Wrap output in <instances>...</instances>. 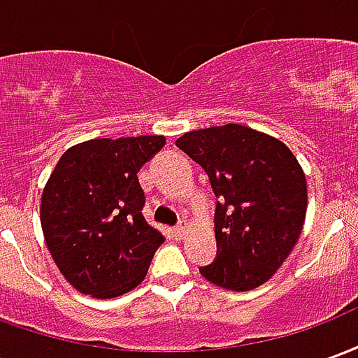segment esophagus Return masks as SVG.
Masks as SVG:
<instances>
[{"instance_id": "esophagus-1", "label": "esophagus", "mask_w": 358, "mask_h": 358, "mask_svg": "<svg viewBox=\"0 0 358 358\" xmlns=\"http://www.w3.org/2000/svg\"><path fill=\"white\" fill-rule=\"evenodd\" d=\"M187 232H189V224H187L186 220H182V222L174 228V234H176L178 238H184Z\"/></svg>"}]
</instances>
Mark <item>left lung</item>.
<instances>
[{"instance_id":"left-lung-1","label":"left lung","mask_w":358,"mask_h":358,"mask_svg":"<svg viewBox=\"0 0 358 358\" xmlns=\"http://www.w3.org/2000/svg\"><path fill=\"white\" fill-rule=\"evenodd\" d=\"M176 145L205 169L220 199L218 257L199 272L230 292L268 282L295 248L307 215V178L297 157L284 141L243 124L192 130Z\"/></svg>"}]
</instances>
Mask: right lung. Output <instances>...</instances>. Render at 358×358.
I'll return each mask as SVG.
<instances>
[{
	"label": "right lung",
	"mask_w": 358,
	"mask_h": 358,
	"mask_svg": "<svg viewBox=\"0 0 358 358\" xmlns=\"http://www.w3.org/2000/svg\"><path fill=\"white\" fill-rule=\"evenodd\" d=\"M164 141L97 138L69 148L55 164L40 220L51 259L76 292L113 299L143 282L164 236L141 215L138 171Z\"/></svg>",
	"instance_id": "1"
}]
</instances>
